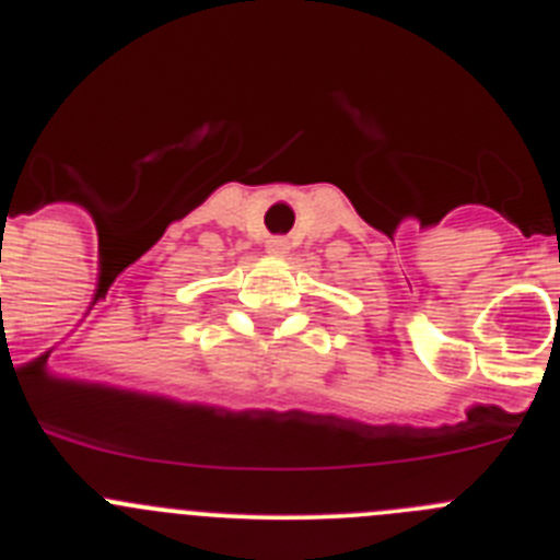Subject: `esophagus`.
<instances>
[{
  "mask_svg": "<svg viewBox=\"0 0 560 560\" xmlns=\"http://www.w3.org/2000/svg\"><path fill=\"white\" fill-rule=\"evenodd\" d=\"M266 252H269V255H285V252H289V237H269V241H266Z\"/></svg>",
  "mask_w": 560,
  "mask_h": 560,
  "instance_id": "1",
  "label": "esophagus"
}]
</instances>
